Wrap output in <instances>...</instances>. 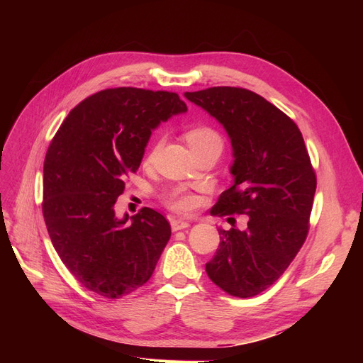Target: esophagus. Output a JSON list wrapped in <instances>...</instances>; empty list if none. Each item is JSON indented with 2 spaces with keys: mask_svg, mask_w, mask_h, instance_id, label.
Instances as JSON below:
<instances>
[{
  "mask_svg": "<svg viewBox=\"0 0 363 363\" xmlns=\"http://www.w3.org/2000/svg\"><path fill=\"white\" fill-rule=\"evenodd\" d=\"M191 224L188 221H183V219H171V228L172 232H179V230H184L188 228Z\"/></svg>",
  "mask_w": 363,
  "mask_h": 363,
  "instance_id": "1",
  "label": "esophagus"
}]
</instances>
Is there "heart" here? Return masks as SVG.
I'll list each match as a JSON object with an SVG mask.
<instances>
[{
  "instance_id": "heart-1",
  "label": "heart",
  "mask_w": 363,
  "mask_h": 363,
  "mask_svg": "<svg viewBox=\"0 0 363 363\" xmlns=\"http://www.w3.org/2000/svg\"><path fill=\"white\" fill-rule=\"evenodd\" d=\"M184 138L189 142V145L194 150V152L208 148V147H213V145H223V140H221V138H219V135L213 128L207 127V125H194V127L188 128L184 133ZM156 148H157V145H156ZM167 204L175 212L188 213L195 207L196 201L191 194H186L183 191H175L169 195V199L167 200Z\"/></svg>"
}]
</instances>
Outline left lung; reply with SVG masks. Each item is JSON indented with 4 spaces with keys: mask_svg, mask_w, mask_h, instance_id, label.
Returning a JSON list of instances; mask_svg holds the SVG:
<instances>
[{
    "mask_svg": "<svg viewBox=\"0 0 363 363\" xmlns=\"http://www.w3.org/2000/svg\"><path fill=\"white\" fill-rule=\"evenodd\" d=\"M184 96L216 118L232 139L235 183L212 213L247 218L245 230L218 228L219 245L206 272L228 295L250 298L279 280L303 247L316 174L300 128L259 94L215 86Z\"/></svg>",
    "mask_w": 363,
    "mask_h": 363,
    "instance_id": "1",
    "label": "left lung"
}]
</instances>
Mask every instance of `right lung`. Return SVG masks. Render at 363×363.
I'll use <instances>...</instances> for the list:
<instances>
[{"label":"right lung","mask_w":363,"mask_h":363,"mask_svg":"<svg viewBox=\"0 0 363 363\" xmlns=\"http://www.w3.org/2000/svg\"><path fill=\"white\" fill-rule=\"evenodd\" d=\"M188 111L179 94L111 87L77 104L43 162L42 213L59 257L86 289L121 298L144 286L171 238L150 207L124 219L115 203L139 169L151 130Z\"/></svg>","instance_id":"add662e5"}]
</instances>
